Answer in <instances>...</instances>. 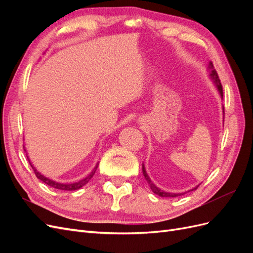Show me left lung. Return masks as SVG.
I'll use <instances>...</instances> for the list:
<instances>
[{
  "label": "left lung",
  "instance_id": "8db88e82",
  "mask_svg": "<svg viewBox=\"0 0 253 253\" xmlns=\"http://www.w3.org/2000/svg\"><path fill=\"white\" fill-rule=\"evenodd\" d=\"M208 68H209L210 79L213 81L214 84H215V86H216V88H217V90H218V93H219L221 99H223V86H221V83H220V80H219V78H218V75H217L216 71L214 70L212 62L209 63V67H208ZM223 111H224V108H223ZM142 173H143V176H144L145 180H147L148 183H149V186H150V188H151V190H152V192H154L156 195L162 196V197H176V196H179V195L182 194V193H170V192H166V191H164V190H162V189H159L158 187H156L155 183H153V181H152L151 178L149 177V175L147 174V171H145V168H144V165H143V164H142ZM197 187H198V186H197ZM197 187L194 188V189H192L191 191L196 190Z\"/></svg>",
  "mask_w": 253,
  "mask_h": 253
}]
</instances>
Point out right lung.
<instances>
[{"instance_id": "obj_1", "label": "right lung", "mask_w": 253, "mask_h": 253, "mask_svg": "<svg viewBox=\"0 0 253 253\" xmlns=\"http://www.w3.org/2000/svg\"><path fill=\"white\" fill-rule=\"evenodd\" d=\"M27 158H28V156H27ZM28 160H29V158H28ZM29 164H30V166H32L36 176L40 180H42L44 183H46V185H48L51 188H55V189H58V190H63V191H75V190H78V189L82 188L84 185H86V183L89 181V179L94 176V174L97 170V168H98V164H97L96 167L93 169V171H91L85 178H83L79 181H76V182H73V183H62V182H58V181H55V180L45 177V176L42 175L40 172H38V170L32 165V163H30V160H29Z\"/></svg>"}]
</instances>
